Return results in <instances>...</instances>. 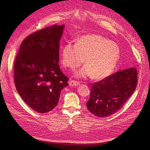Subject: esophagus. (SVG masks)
Here are the masks:
<instances>
[{
    "label": "esophagus",
    "mask_w": 150,
    "mask_h": 150,
    "mask_svg": "<svg viewBox=\"0 0 150 150\" xmlns=\"http://www.w3.org/2000/svg\"><path fill=\"white\" fill-rule=\"evenodd\" d=\"M69 86H77V85H79V82L74 80H71L69 82Z\"/></svg>",
    "instance_id": "esophagus-1"
}]
</instances>
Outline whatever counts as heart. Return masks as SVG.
Instances as JSON below:
<instances>
[{
	"label": "heart",
	"mask_w": 150,
	"mask_h": 150,
	"mask_svg": "<svg viewBox=\"0 0 150 150\" xmlns=\"http://www.w3.org/2000/svg\"><path fill=\"white\" fill-rule=\"evenodd\" d=\"M119 57L120 50L115 42L95 34L81 36L76 43L69 41L62 50V63L65 67L74 70L83 61L86 64L75 72V76L80 78H107L115 69Z\"/></svg>",
	"instance_id": "b5f03b06"
}]
</instances>
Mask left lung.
<instances>
[{
  "mask_svg": "<svg viewBox=\"0 0 150 150\" xmlns=\"http://www.w3.org/2000/svg\"><path fill=\"white\" fill-rule=\"evenodd\" d=\"M137 77V69L132 67L92 83L87 109L99 117L118 112L135 90Z\"/></svg>",
  "mask_w": 150,
  "mask_h": 150,
  "instance_id": "8db88e82",
  "label": "left lung"
}]
</instances>
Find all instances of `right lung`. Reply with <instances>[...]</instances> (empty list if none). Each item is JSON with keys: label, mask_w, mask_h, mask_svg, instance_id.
<instances>
[{"label": "right lung", "mask_w": 150, "mask_h": 150, "mask_svg": "<svg viewBox=\"0 0 150 150\" xmlns=\"http://www.w3.org/2000/svg\"><path fill=\"white\" fill-rule=\"evenodd\" d=\"M64 24L36 31L21 42L14 63L16 90L35 112L45 113L57 105L69 78L60 71L59 41Z\"/></svg>", "instance_id": "1"}]
</instances>
